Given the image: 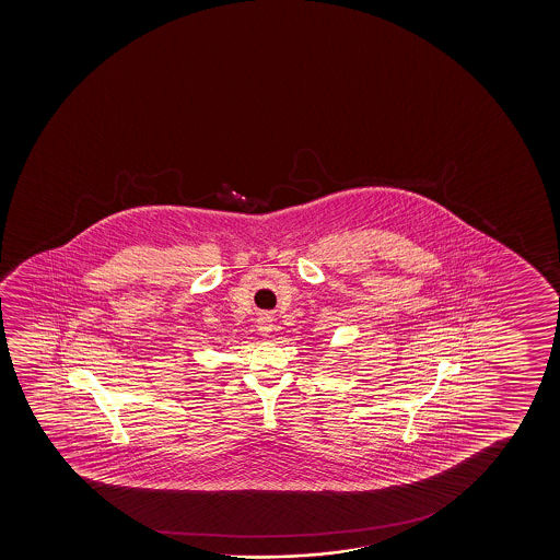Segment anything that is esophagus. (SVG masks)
Listing matches in <instances>:
<instances>
[{"instance_id":"1","label":"esophagus","mask_w":560,"mask_h":560,"mask_svg":"<svg viewBox=\"0 0 560 560\" xmlns=\"http://www.w3.org/2000/svg\"><path fill=\"white\" fill-rule=\"evenodd\" d=\"M258 330L264 332V335H268L269 330H271V317L268 314L261 315L260 319H258Z\"/></svg>"}]
</instances>
